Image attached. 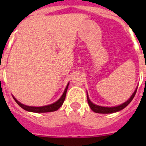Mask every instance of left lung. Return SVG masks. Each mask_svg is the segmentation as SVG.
<instances>
[{
  "instance_id": "left-lung-1",
  "label": "left lung",
  "mask_w": 146,
  "mask_h": 146,
  "mask_svg": "<svg viewBox=\"0 0 146 146\" xmlns=\"http://www.w3.org/2000/svg\"><path fill=\"white\" fill-rule=\"evenodd\" d=\"M137 88L135 89V91L134 92V93L132 94V95L130 97L127 101H126L124 103H123L121 105H119L117 106H112V107H105V106H98V105L94 104L88 97V92H87V97H88V105L90 108L92 109V111H94L95 113H116V112H119L120 110H122L123 109L127 106V105L132 101V99L135 97V94H136V92H137Z\"/></svg>"
}]
</instances>
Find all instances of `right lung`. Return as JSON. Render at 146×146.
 I'll list each match as a JSON object with an SVG mask.
<instances>
[{"label": "right lung", "instance_id": "obj_1", "mask_svg": "<svg viewBox=\"0 0 146 146\" xmlns=\"http://www.w3.org/2000/svg\"><path fill=\"white\" fill-rule=\"evenodd\" d=\"M68 86H69V83H68V84H67L66 88L64 90L63 94L62 95V96H61L58 100H57L55 102L52 103V104L44 106H39V107H36V106H26V105L21 103L20 102L18 101L14 96H13V98H14L15 101L16 102V103L21 108H23V110H27L28 112H33V113H49V112H54V111H56V110H58L63 104L65 98H66V95Z\"/></svg>", "mask_w": 146, "mask_h": 146}]
</instances>
